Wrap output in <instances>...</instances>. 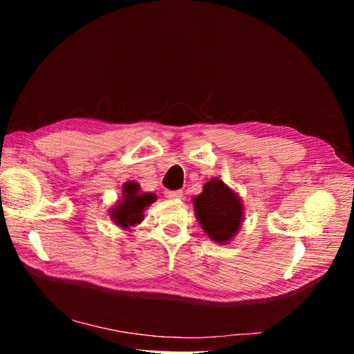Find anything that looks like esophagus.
<instances>
[{
  "instance_id": "1",
  "label": "esophagus",
  "mask_w": 354,
  "mask_h": 354,
  "mask_svg": "<svg viewBox=\"0 0 354 354\" xmlns=\"http://www.w3.org/2000/svg\"><path fill=\"white\" fill-rule=\"evenodd\" d=\"M165 196L168 199H181L183 198V192L181 190H165Z\"/></svg>"
}]
</instances>
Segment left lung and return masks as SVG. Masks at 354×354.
<instances>
[{"instance_id": "8db88e82", "label": "left lung", "mask_w": 354, "mask_h": 354, "mask_svg": "<svg viewBox=\"0 0 354 354\" xmlns=\"http://www.w3.org/2000/svg\"><path fill=\"white\" fill-rule=\"evenodd\" d=\"M192 201L201 227L211 241L229 243L236 236L245 214L243 202L223 180L211 178Z\"/></svg>"}]
</instances>
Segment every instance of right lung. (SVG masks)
<instances>
[{"label":"right lung","instance_id":"add662e5","mask_svg":"<svg viewBox=\"0 0 354 354\" xmlns=\"http://www.w3.org/2000/svg\"><path fill=\"white\" fill-rule=\"evenodd\" d=\"M156 201L155 194H142L136 181H125L122 185V196L111 208L112 221L122 230H130L145 218V209Z\"/></svg>","mask_w":354,"mask_h":354}]
</instances>
